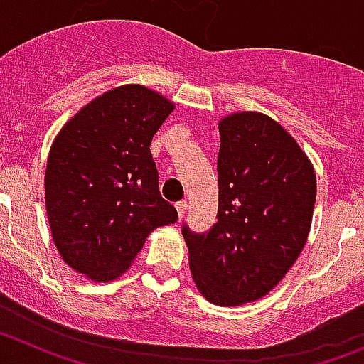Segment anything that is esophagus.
Masks as SVG:
<instances>
[{
	"instance_id": "1",
	"label": "esophagus",
	"mask_w": 364,
	"mask_h": 364,
	"mask_svg": "<svg viewBox=\"0 0 364 364\" xmlns=\"http://www.w3.org/2000/svg\"><path fill=\"white\" fill-rule=\"evenodd\" d=\"M188 200H180V202H176L175 204V208H176V211H178V217L182 218L184 217V213L186 211H188Z\"/></svg>"
}]
</instances>
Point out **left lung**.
Masks as SVG:
<instances>
[{
  "instance_id": "8db88e82",
  "label": "left lung",
  "mask_w": 364,
  "mask_h": 364,
  "mask_svg": "<svg viewBox=\"0 0 364 364\" xmlns=\"http://www.w3.org/2000/svg\"><path fill=\"white\" fill-rule=\"evenodd\" d=\"M218 211L213 228L182 226L198 291L239 306L272 291L306 244L317 180L306 153L262 112L218 124Z\"/></svg>"
}]
</instances>
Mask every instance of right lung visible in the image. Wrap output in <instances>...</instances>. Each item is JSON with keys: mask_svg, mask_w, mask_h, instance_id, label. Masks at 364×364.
<instances>
[{"mask_svg": "<svg viewBox=\"0 0 364 364\" xmlns=\"http://www.w3.org/2000/svg\"><path fill=\"white\" fill-rule=\"evenodd\" d=\"M173 109L147 87L122 85L80 109L54 138L45 171L53 240L91 281L120 277L151 231L178 220L149 151Z\"/></svg>", "mask_w": 364, "mask_h": 364, "instance_id": "obj_1", "label": "right lung"}]
</instances>
